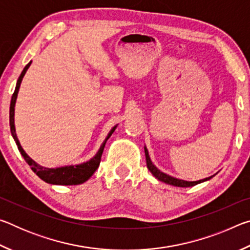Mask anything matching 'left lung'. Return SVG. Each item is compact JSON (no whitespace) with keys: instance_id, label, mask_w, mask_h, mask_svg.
<instances>
[{"instance_id":"left-lung-1","label":"left lung","mask_w":250,"mask_h":250,"mask_svg":"<svg viewBox=\"0 0 250 250\" xmlns=\"http://www.w3.org/2000/svg\"><path fill=\"white\" fill-rule=\"evenodd\" d=\"M145 152H146V167H147V168H149V171L152 173V175H153L155 179H158L159 181L163 182V183L170 184V185H173V186H179V188H191V186L203 183V182H205V181H208V180L211 179V177L214 176V175H211L209 177H206V179L198 180V181H193V182L176 179V177L170 176V175L166 174V173L161 172L159 168L156 167L153 163H152V161L150 159V155H149V151H147L146 146H145Z\"/></svg>"}]
</instances>
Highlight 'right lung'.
Wrapping results in <instances>:
<instances>
[{
	"instance_id": "add662e5",
	"label": "right lung",
	"mask_w": 250,
	"mask_h": 250,
	"mask_svg": "<svg viewBox=\"0 0 250 250\" xmlns=\"http://www.w3.org/2000/svg\"><path fill=\"white\" fill-rule=\"evenodd\" d=\"M32 64V61L28 62V64L24 67V69L22 71V74L20 75V77L18 79V83H16V87H15V91L13 96H12L11 99V105H10V126H11V133L12 137H13L14 141L18 145L19 151L21 152V154L24 158V160L26 161V163L28 164L33 172L35 174L45 181L46 183L48 184H54V185H78V184H83V182L88 181L91 177V175L96 172L97 168H98L99 164H100V160H101V155H103V152L104 149L105 142H107L108 139L111 137V134L113 133V131L116 130L118 125H116L113 128L109 131V133L107 137H105L104 141L103 142V145L100 146L99 150L97 153L92 156V158L87 161V162L80 163V164H75V166H65V167H45L40 166L39 163H36L33 159L29 158L27 155L26 152L24 151V149L21 146V143L18 139V135H16V131H15V125H14V111H15V103L16 99H18V94L21 87V83H22L23 77L26 74L27 69L29 68V66Z\"/></svg>"
}]
</instances>
